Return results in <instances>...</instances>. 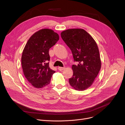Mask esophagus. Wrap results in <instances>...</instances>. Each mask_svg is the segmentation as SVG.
I'll use <instances>...</instances> for the list:
<instances>
[{"label":"esophagus","instance_id":"34e87169","mask_svg":"<svg viewBox=\"0 0 125 125\" xmlns=\"http://www.w3.org/2000/svg\"><path fill=\"white\" fill-rule=\"evenodd\" d=\"M58 69L59 70V71H63L65 69V68L64 67H59L58 68Z\"/></svg>","mask_w":125,"mask_h":125}]
</instances>
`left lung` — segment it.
I'll list each match as a JSON object with an SVG mask.
<instances>
[{
    "label": "left lung",
    "mask_w": 125,
    "mask_h": 125,
    "mask_svg": "<svg viewBox=\"0 0 125 125\" xmlns=\"http://www.w3.org/2000/svg\"><path fill=\"white\" fill-rule=\"evenodd\" d=\"M62 40L72 52L77 65H73L70 84L77 91H84L94 82L101 69V62L97 44L84 30L71 29L61 32Z\"/></svg>",
    "instance_id": "obj_1"
}]
</instances>
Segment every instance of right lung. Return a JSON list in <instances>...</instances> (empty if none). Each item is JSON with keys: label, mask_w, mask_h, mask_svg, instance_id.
<instances>
[{"label": "right lung", "mask_w": 125, "mask_h": 125, "mask_svg": "<svg viewBox=\"0 0 125 125\" xmlns=\"http://www.w3.org/2000/svg\"><path fill=\"white\" fill-rule=\"evenodd\" d=\"M58 33L49 29L34 33L23 51L21 63L27 81L35 88H43L50 82L55 72L49 67V49L58 42Z\"/></svg>", "instance_id": "right-lung-1"}]
</instances>
